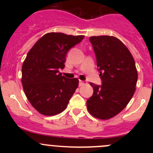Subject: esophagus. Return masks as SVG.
I'll use <instances>...</instances> for the list:
<instances>
[{"label":"esophagus","mask_w":153,"mask_h":153,"mask_svg":"<svg viewBox=\"0 0 153 153\" xmlns=\"http://www.w3.org/2000/svg\"><path fill=\"white\" fill-rule=\"evenodd\" d=\"M86 83L85 81H79V86H84V84H86Z\"/></svg>","instance_id":"esophagus-1"}]
</instances>
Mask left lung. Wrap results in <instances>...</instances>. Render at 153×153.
Returning a JSON list of instances; mask_svg holds the SVG:
<instances>
[{
  "mask_svg": "<svg viewBox=\"0 0 153 153\" xmlns=\"http://www.w3.org/2000/svg\"><path fill=\"white\" fill-rule=\"evenodd\" d=\"M95 52L101 85L90 83L92 97L86 101L92 116L109 119L123 110L135 91L138 72L132 55L126 46L113 36L89 38Z\"/></svg>",
  "mask_w": 153,
  "mask_h": 153,
  "instance_id": "8db88e82",
  "label": "left lung"
}]
</instances>
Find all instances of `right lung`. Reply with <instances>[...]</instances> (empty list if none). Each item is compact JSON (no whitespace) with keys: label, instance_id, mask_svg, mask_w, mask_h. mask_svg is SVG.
I'll return each mask as SVG.
<instances>
[{"label":"right lung","instance_id":"obj_1","mask_svg":"<svg viewBox=\"0 0 153 153\" xmlns=\"http://www.w3.org/2000/svg\"><path fill=\"white\" fill-rule=\"evenodd\" d=\"M84 35L49 32L29 51L22 66L23 88L32 106L44 115L64 110L78 88V79L62 76L68 51L81 42Z\"/></svg>","mask_w":153,"mask_h":153}]
</instances>
